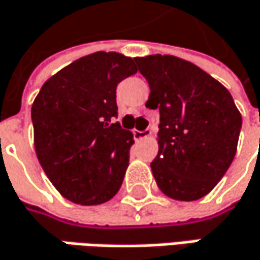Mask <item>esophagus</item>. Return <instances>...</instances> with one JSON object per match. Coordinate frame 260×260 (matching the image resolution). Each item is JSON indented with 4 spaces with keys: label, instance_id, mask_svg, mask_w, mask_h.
Returning <instances> with one entry per match:
<instances>
[{
    "label": "esophagus",
    "instance_id": "obj_1",
    "mask_svg": "<svg viewBox=\"0 0 260 260\" xmlns=\"http://www.w3.org/2000/svg\"><path fill=\"white\" fill-rule=\"evenodd\" d=\"M151 135V131L150 129H145V131H134V138L137 140V141H141V140H145L147 137H150Z\"/></svg>",
    "mask_w": 260,
    "mask_h": 260
}]
</instances>
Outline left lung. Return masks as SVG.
Here are the masks:
<instances>
[{
  "label": "left lung",
  "mask_w": 260,
  "mask_h": 260,
  "mask_svg": "<svg viewBox=\"0 0 260 260\" xmlns=\"http://www.w3.org/2000/svg\"><path fill=\"white\" fill-rule=\"evenodd\" d=\"M159 109V153L150 163L163 194L192 202L215 188L234 160L241 115L230 91L205 70L175 55L135 58Z\"/></svg>",
  "instance_id": "8db88e82"
}]
</instances>
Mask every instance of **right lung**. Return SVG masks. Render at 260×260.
<instances>
[{"mask_svg": "<svg viewBox=\"0 0 260 260\" xmlns=\"http://www.w3.org/2000/svg\"><path fill=\"white\" fill-rule=\"evenodd\" d=\"M137 70L123 54H89L51 76L32 104L39 163L76 205L106 203L122 185L134 135L115 122L116 86Z\"/></svg>", "mask_w": 260, "mask_h": 260, "instance_id": "right-lung-1", "label": "right lung"}]
</instances>
